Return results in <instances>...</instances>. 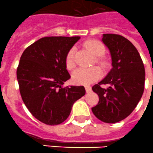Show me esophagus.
Masks as SVG:
<instances>
[{
  "label": "esophagus",
  "instance_id": "obj_1",
  "mask_svg": "<svg viewBox=\"0 0 153 153\" xmlns=\"http://www.w3.org/2000/svg\"><path fill=\"white\" fill-rule=\"evenodd\" d=\"M85 91H86L87 93L90 92L91 90H92V88H91L90 85H85Z\"/></svg>",
  "mask_w": 153,
  "mask_h": 153
}]
</instances>
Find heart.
Here are the masks:
<instances>
[{
  "instance_id": "1",
  "label": "heart",
  "mask_w": 153,
  "mask_h": 153,
  "mask_svg": "<svg viewBox=\"0 0 153 153\" xmlns=\"http://www.w3.org/2000/svg\"><path fill=\"white\" fill-rule=\"evenodd\" d=\"M85 47L96 56V62L100 65L102 68H107L109 62L107 59L102 55L104 54V45L102 42L97 39H88L83 43ZM65 65L68 70H72L75 67V48L71 47L67 52L65 56ZM102 71L99 67H92L90 68H79L74 71L72 74L71 79L74 84L77 85H89L95 82L100 79Z\"/></svg>"
}]
</instances>
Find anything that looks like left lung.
<instances>
[{
  "label": "left lung",
  "instance_id": "obj_1",
  "mask_svg": "<svg viewBox=\"0 0 153 153\" xmlns=\"http://www.w3.org/2000/svg\"><path fill=\"white\" fill-rule=\"evenodd\" d=\"M102 40L110 51L113 68L92 86L100 100L92 111L102 122L114 124L129 116L138 105L144 92L146 73L139 53L128 39L106 33ZM102 84L109 86L102 88Z\"/></svg>",
  "mask_w": 153,
  "mask_h": 153
}]
</instances>
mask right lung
<instances>
[{
  "label": "right lung",
  "mask_w": 153,
  "mask_h": 153,
  "mask_svg": "<svg viewBox=\"0 0 153 153\" xmlns=\"http://www.w3.org/2000/svg\"><path fill=\"white\" fill-rule=\"evenodd\" d=\"M79 36H48L25 49L17 68L23 102L43 124L57 125L68 117L74 102L85 94L83 86L64 87L70 79L65 56Z\"/></svg>",
  "instance_id": "obj_1"
}]
</instances>
